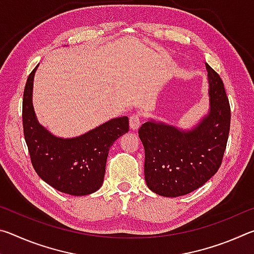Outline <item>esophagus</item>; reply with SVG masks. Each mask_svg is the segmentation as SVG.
Listing matches in <instances>:
<instances>
[{
  "label": "esophagus",
  "mask_w": 254,
  "mask_h": 254,
  "mask_svg": "<svg viewBox=\"0 0 254 254\" xmlns=\"http://www.w3.org/2000/svg\"><path fill=\"white\" fill-rule=\"evenodd\" d=\"M128 121H130V127L132 128V130H137V128H139V127H140V124H141V118H140L139 114L134 113V114L131 115Z\"/></svg>",
  "instance_id": "obj_1"
}]
</instances>
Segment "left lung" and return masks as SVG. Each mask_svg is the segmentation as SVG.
<instances>
[{"label": "left lung", "instance_id": "8db88e82", "mask_svg": "<svg viewBox=\"0 0 254 254\" xmlns=\"http://www.w3.org/2000/svg\"><path fill=\"white\" fill-rule=\"evenodd\" d=\"M207 114L191 128L149 119L139 128L143 143L144 179L150 190L165 197L187 195L220 168L230 132L231 110L224 84L208 64Z\"/></svg>", "mask_w": 254, "mask_h": 254}]
</instances>
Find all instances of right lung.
Here are the masks:
<instances>
[{
  "label": "right lung",
  "mask_w": 254,
  "mask_h": 254,
  "mask_svg": "<svg viewBox=\"0 0 254 254\" xmlns=\"http://www.w3.org/2000/svg\"><path fill=\"white\" fill-rule=\"evenodd\" d=\"M24 87L22 120L25 142L36 173L57 190L74 196L95 192L104 182L110 148L128 131V118L112 119L75 137H60L38 121L32 104L33 78Z\"/></svg>",
  "instance_id": "obj_1"
}]
</instances>
